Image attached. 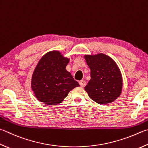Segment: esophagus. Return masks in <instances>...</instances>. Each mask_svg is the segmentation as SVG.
Listing matches in <instances>:
<instances>
[{"instance_id": "34e87169", "label": "esophagus", "mask_w": 148, "mask_h": 148, "mask_svg": "<svg viewBox=\"0 0 148 148\" xmlns=\"http://www.w3.org/2000/svg\"><path fill=\"white\" fill-rule=\"evenodd\" d=\"M79 84L80 85V87H85V86L86 85V82L85 80H81V81L79 82Z\"/></svg>"}]
</instances>
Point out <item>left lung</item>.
<instances>
[{
    "label": "left lung",
    "mask_w": 148,
    "mask_h": 148,
    "mask_svg": "<svg viewBox=\"0 0 148 148\" xmlns=\"http://www.w3.org/2000/svg\"><path fill=\"white\" fill-rule=\"evenodd\" d=\"M84 58L90 69V79L85 87L88 96L99 104L116 100L122 92V77L115 61L103 53Z\"/></svg>",
    "instance_id": "left-lung-1"
}]
</instances>
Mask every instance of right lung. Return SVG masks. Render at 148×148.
Instances as JSON below:
<instances>
[{
  "label": "right lung",
  "mask_w": 148,
  "mask_h": 148,
  "mask_svg": "<svg viewBox=\"0 0 148 148\" xmlns=\"http://www.w3.org/2000/svg\"><path fill=\"white\" fill-rule=\"evenodd\" d=\"M69 62L59 51H51L42 56L32 77V89L37 100L47 105H57L70 91L79 87L65 69Z\"/></svg>",
  "instance_id": "add662e5"
}]
</instances>
